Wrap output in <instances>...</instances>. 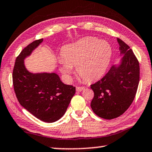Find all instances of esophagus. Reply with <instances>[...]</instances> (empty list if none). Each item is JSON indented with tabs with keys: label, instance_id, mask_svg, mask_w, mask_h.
Returning <instances> with one entry per match:
<instances>
[{
	"label": "esophagus",
	"instance_id": "34e87169",
	"mask_svg": "<svg viewBox=\"0 0 152 152\" xmlns=\"http://www.w3.org/2000/svg\"><path fill=\"white\" fill-rule=\"evenodd\" d=\"M85 89V87H76L77 91H82Z\"/></svg>",
	"mask_w": 152,
	"mask_h": 152
}]
</instances>
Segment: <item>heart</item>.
Here are the masks:
<instances>
[{"instance_id":"obj_1","label":"heart","mask_w":152,"mask_h":152,"mask_svg":"<svg viewBox=\"0 0 152 152\" xmlns=\"http://www.w3.org/2000/svg\"><path fill=\"white\" fill-rule=\"evenodd\" d=\"M112 50L109 43L87 37L63 46L58 61L60 70L67 80L72 67L85 82H93L103 76L109 64Z\"/></svg>"}]
</instances>
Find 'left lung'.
Masks as SVG:
<instances>
[{
    "mask_svg": "<svg viewBox=\"0 0 152 152\" xmlns=\"http://www.w3.org/2000/svg\"><path fill=\"white\" fill-rule=\"evenodd\" d=\"M121 54H124L119 66L113 65L106 75L91 85L94 97L91 107L101 118L119 117L130 107L135 98L140 79L139 63L132 50L117 38Z\"/></svg>",
    "mask_w": 152,
    "mask_h": 152,
    "instance_id": "obj_1",
    "label": "left lung"
}]
</instances>
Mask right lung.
Segmentation results:
<instances>
[{"mask_svg":"<svg viewBox=\"0 0 152 152\" xmlns=\"http://www.w3.org/2000/svg\"><path fill=\"white\" fill-rule=\"evenodd\" d=\"M43 42L35 40L22 50L15 59L13 85L20 105L37 119L53 123L63 116L75 94L76 87L61 82L55 73L32 74L24 59Z\"/></svg>","mask_w":152,"mask_h":152,"instance_id":"add662e5","label":"right lung"}]
</instances>
